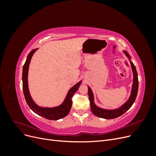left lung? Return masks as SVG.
<instances>
[{"instance_id":"obj_1","label":"left lung","mask_w":156,"mask_h":156,"mask_svg":"<svg viewBox=\"0 0 156 156\" xmlns=\"http://www.w3.org/2000/svg\"><path fill=\"white\" fill-rule=\"evenodd\" d=\"M122 52H123L124 55L127 56V58H128L131 64L132 73H133V83H132V86H131L130 96L124 104H122L119 107L113 108V109L103 108L100 107H98L96 103H94V93L92 90L91 88L88 85H87L88 88V93L90 103L91 110H92V112H93V114L98 117L102 118V119H116V118L119 117L120 116L124 114L126 111H128L131 108V107L133 105V103L135 101V99L138 92V88H139V81H138L137 72H136L135 65L133 64V62L131 60V56L129 55V53L125 50H123Z\"/></svg>"}]
</instances>
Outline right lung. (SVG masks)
Masks as SVG:
<instances>
[{"instance_id":"obj_1","label":"right lung","mask_w":156,"mask_h":156,"mask_svg":"<svg viewBox=\"0 0 156 156\" xmlns=\"http://www.w3.org/2000/svg\"><path fill=\"white\" fill-rule=\"evenodd\" d=\"M37 49H38V48L32 49L30 51V53L27 56L26 62L24 66H23L22 73L23 94H24L25 100L28 105H29L33 112H34L36 114L44 117L46 119L57 120L62 119V118L68 115L72 105V98L73 96V94L77 91V90L79 89L82 83V80L75 84L72 88H69L63 102L60 105L53 107H41L37 105L34 101L33 100L30 94L29 83H28V75H29V68L31 58L33 55L34 54Z\"/></svg>"}]
</instances>
